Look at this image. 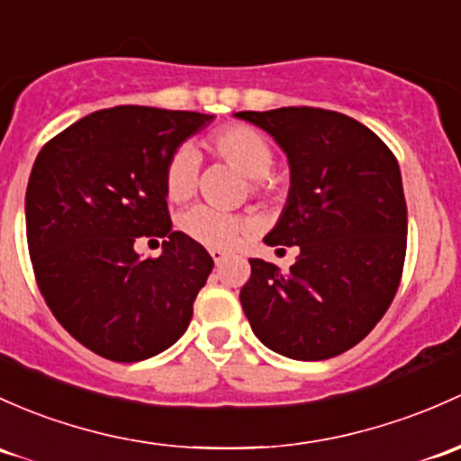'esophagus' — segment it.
<instances>
[{
    "mask_svg": "<svg viewBox=\"0 0 461 461\" xmlns=\"http://www.w3.org/2000/svg\"><path fill=\"white\" fill-rule=\"evenodd\" d=\"M210 254H212V258H214L216 265L222 263V260L227 258V251H222V249H210Z\"/></svg>",
    "mask_w": 461,
    "mask_h": 461,
    "instance_id": "1",
    "label": "esophagus"
}]
</instances>
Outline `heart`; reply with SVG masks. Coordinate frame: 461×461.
Wrapping results in <instances>:
<instances>
[{
  "instance_id": "b5f03b06",
  "label": "heart",
  "mask_w": 461,
  "mask_h": 461,
  "mask_svg": "<svg viewBox=\"0 0 461 461\" xmlns=\"http://www.w3.org/2000/svg\"><path fill=\"white\" fill-rule=\"evenodd\" d=\"M210 145L225 161L236 166L245 176L265 178L274 167V148L258 130L243 123H227L212 134ZM198 157L190 148H178L167 158L163 167V192L167 201L183 203L194 194L196 187ZM258 192V187H254ZM183 234L194 243L210 247V249H225L240 240L251 230V221L247 216L225 214L212 207L196 205L187 210L178 221Z\"/></svg>"
}]
</instances>
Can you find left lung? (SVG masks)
<instances>
[{
  "label": "left lung",
  "mask_w": 461,
  "mask_h": 461,
  "mask_svg": "<svg viewBox=\"0 0 461 461\" xmlns=\"http://www.w3.org/2000/svg\"><path fill=\"white\" fill-rule=\"evenodd\" d=\"M267 130L292 167L287 205L265 236L298 245L289 271L249 258L240 304L258 340L292 360L356 347L393 303L406 256L397 158L351 116L322 108L236 113Z\"/></svg>",
  "instance_id": "1"
}]
</instances>
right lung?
Listing matches in <instances>:
<instances>
[{
	"label": "right lung",
	"mask_w": 461,
	"mask_h": 461,
	"mask_svg": "<svg viewBox=\"0 0 461 461\" xmlns=\"http://www.w3.org/2000/svg\"><path fill=\"white\" fill-rule=\"evenodd\" d=\"M212 114L116 105L41 148L26 190L37 287L61 327L96 356L139 362L185 333L214 260L172 231L163 167ZM139 238H163L141 261Z\"/></svg>",
	"instance_id": "1"
}]
</instances>
